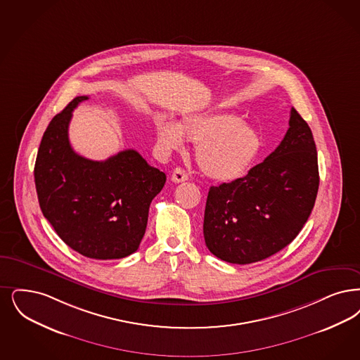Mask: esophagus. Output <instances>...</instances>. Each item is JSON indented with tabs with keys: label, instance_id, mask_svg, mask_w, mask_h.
Masks as SVG:
<instances>
[{
	"label": "esophagus",
	"instance_id": "1",
	"mask_svg": "<svg viewBox=\"0 0 360 360\" xmlns=\"http://www.w3.org/2000/svg\"><path fill=\"white\" fill-rule=\"evenodd\" d=\"M187 179H188V175H187L186 172H185L184 169H181V167H176V169L174 170L173 174H172V181L175 182V184L185 182Z\"/></svg>",
	"mask_w": 360,
	"mask_h": 360
}]
</instances>
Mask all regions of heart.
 Returning <instances> with one entry per match:
<instances>
[{"label":"heart","instance_id":"heart-1","mask_svg":"<svg viewBox=\"0 0 360 360\" xmlns=\"http://www.w3.org/2000/svg\"><path fill=\"white\" fill-rule=\"evenodd\" d=\"M162 150L172 153L184 147V138L198 144L195 159L207 176L231 182L243 176L259 157L262 139L259 129L233 114L185 116L176 126L160 117L155 123Z\"/></svg>","mask_w":360,"mask_h":360}]
</instances>
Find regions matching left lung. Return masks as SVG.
I'll list each match as a JSON object with an SVG mask.
<instances>
[{"label": "left lung", "instance_id": "1", "mask_svg": "<svg viewBox=\"0 0 360 360\" xmlns=\"http://www.w3.org/2000/svg\"><path fill=\"white\" fill-rule=\"evenodd\" d=\"M317 190L314 135L292 108L287 134L272 154L243 178L209 188L203 218L207 249L241 265L274 256L302 231Z\"/></svg>", "mask_w": 360, "mask_h": 360}]
</instances>
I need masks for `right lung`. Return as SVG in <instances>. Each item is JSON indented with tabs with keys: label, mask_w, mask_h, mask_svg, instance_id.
<instances>
[{
	"label": "right lung",
	"mask_w": 360,
	"mask_h": 360,
	"mask_svg": "<svg viewBox=\"0 0 360 360\" xmlns=\"http://www.w3.org/2000/svg\"><path fill=\"white\" fill-rule=\"evenodd\" d=\"M75 98L44 132L34 163V184L44 217L77 253L95 259H123L143 238L150 203L166 175L135 150L105 160L73 151L68 139Z\"/></svg>",
	"instance_id": "obj_1"
}]
</instances>
